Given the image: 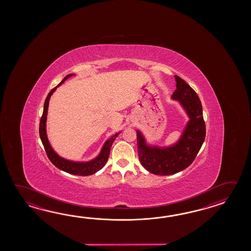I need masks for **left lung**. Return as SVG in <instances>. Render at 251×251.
Wrapping results in <instances>:
<instances>
[{
	"label": "left lung",
	"mask_w": 251,
	"mask_h": 251,
	"mask_svg": "<svg viewBox=\"0 0 251 251\" xmlns=\"http://www.w3.org/2000/svg\"><path fill=\"white\" fill-rule=\"evenodd\" d=\"M176 91L171 99L177 100L187 113V121L179 139L170 146L150 145L141 131L137 133L139 160L151 173L167 176L185 170L192 163L205 138L202 104L197 92L175 75Z\"/></svg>",
	"instance_id": "8db88e82"
}]
</instances>
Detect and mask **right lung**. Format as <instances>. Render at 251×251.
Returning <instances> with one entry per match:
<instances>
[{"instance_id": "right-lung-1", "label": "right lung", "mask_w": 251, "mask_h": 251, "mask_svg": "<svg viewBox=\"0 0 251 251\" xmlns=\"http://www.w3.org/2000/svg\"><path fill=\"white\" fill-rule=\"evenodd\" d=\"M75 75V74L66 75L63 80L59 83L58 85L54 87L52 91L48 93V97L45 100L44 104V110H43L42 117L40 119L39 123V135L40 139L42 141L44 148L46 150V152L48 154V159L51 160V162L56 168H58L61 171H65L70 174L73 175H78V176H89L96 173L100 170H101L104 166L107 163L109 152H110V148L112 146L113 142L115 139L118 137V134L120 132L115 133L109 139H107L105 142V144L102 146L101 151L97 156L96 158L92 159L89 161H74V160H66L64 158H62L59 156L54 151H53L51 144L49 143L47 134V117H48V105H49V100L50 98L52 96L53 92L56 90V88L63 84L65 80H67L69 77H72Z\"/></svg>"}]
</instances>
